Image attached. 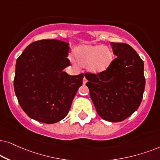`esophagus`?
<instances>
[{
	"label": "esophagus",
	"mask_w": 160,
	"mask_h": 160,
	"mask_svg": "<svg viewBox=\"0 0 160 160\" xmlns=\"http://www.w3.org/2000/svg\"><path fill=\"white\" fill-rule=\"evenodd\" d=\"M82 82H83L84 85L86 84V82H87V79H86V78H85V77H84V78H83V80H82Z\"/></svg>",
	"instance_id": "1"
}]
</instances>
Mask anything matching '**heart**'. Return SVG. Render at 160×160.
<instances>
[{"label": "heart", "instance_id": "heart-1", "mask_svg": "<svg viewBox=\"0 0 160 160\" xmlns=\"http://www.w3.org/2000/svg\"><path fill=\"white\" fill-rule=\"evenodd\" d=\"M74 58L70 60L74 65H86V69L93 74H100L108 70L113 60V53L109 48L102 45L82 44L74 49Z\"/></svg>", "mask_w": 160, "mask_h": 160}]
</instances>
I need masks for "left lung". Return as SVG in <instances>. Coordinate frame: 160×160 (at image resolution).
Wrapping results in <instances>:
<instances>
[{"instance_id": "1", "label": "left lung", "mask_w": 160, "mask_h": 160, "mask_svg": "<svg viewBox=\"0 0 160 160\" xmlns=\"http://www.w3.org/2000/svg\"><path fill=\"white\" fill-rule=\"evenodd\" d=\"M115 58L108 70L86 73L90 97L99 116L110 122L122 121L141 103L146 80L144 63L137 52L125 43L110 42Z\"/></svg>"}]
</instances>
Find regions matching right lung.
Returning a JSON list of instances; mask_svg holds the SVG:
<instances>
[{
	"label": "right lung",
	"instance_id": "obj_1",
	"mask_svg": "<svg viewBox=\"0 0 160 160\" xmlns=\"http://www.w3.org/2000/svg\"><path fill=\"white\" fill-rule=\"evenodd\" d=\"M69 44L43 39L30 44L16 62L14 88L22 109L39 122L54 123L64 118L84 74L69 75L63 70Z\"/></svg>",
	"mask_w": 160,
	"mask_h": 160
}]
</instances>
